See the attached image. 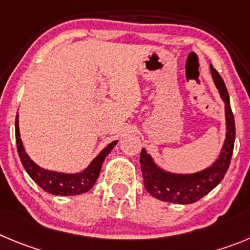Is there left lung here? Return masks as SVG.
<instances>
[{
	"instance_id": "obj_1",
	"label": "left lung",
	"mask_w": 250,
	"mask_h": 250,
	"mask_svg": "<svg viewBox=\"0 0 250 250\" xmlns=\"http://www.w3.org/2000/svg\"><path fill=\"white\" fill-rule=\"evenodd\" d=\"M214 85L225 102L226 139L216 162L207 169L195 174H174L158 167L146 149L141 153V169L146 190L155 199L172 204L188 205L199 201L213 190L225 178L232 159L235 139L234 116L230 109L229 95L222 78L211 65Z\"/></svg>"
}]
</instances>
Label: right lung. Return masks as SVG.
<instances>
[{
	"label": "right lung",
	"mask_w": 250,
	"mask_h": 250,
	"mask_svg": "<svg viewBox=\"0 0 250 250\" xmlns=\"http://www.w3.org/2000/svg\"><path fill=\"white\" fill-rule=\"evenodd\" d=\"M118 141L109 143L101 153L97 155L83 171L76 172V174H65V172H57L51 170H45L37 165L33 160L28 157L25 153L24 146L22 144V139L20 136V125H18V113L16 116V143H17L18 155L21 158L22 165L24 167L25 171L28 172L30 178L33 179L34 183L38 184L44 191L58 196H74L80 193L87 192L99 178L101 171L102 163L104 158L111 153L114 146Z\"/></svg>",
	"instance_id": "add662e5"
}]
</instances>
